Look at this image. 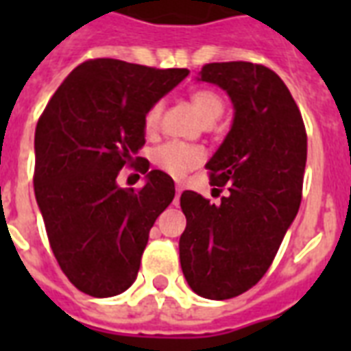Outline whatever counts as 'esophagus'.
<instances>
[{"label": "esophagus", "instance_id": "obj_1", "mask_svg": "<svg viewBox=\"0 0 351 351\" xmlns=\"http://www.w3.org/2000/svg\"><path fill=\"white\" fill-rule=\"evenodd\" d=\"M182 191H184V187L180 186V184H178V186H176V195H175V204H178V200H180V195H182Z\"/></svg>", "mask_w": 351, "mask_h": 351}]
</instances>
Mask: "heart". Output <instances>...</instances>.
Wrapping results in <instances>:
<instances>
[{
    "label": "heart",
    "mask_w": 351,
    "mask_h": 351,
    "mask_svg": "<svg viewBox=\"0 0 351 351\" xmlns=\"http://www.w3.org/2000/svg\"><path fill=\"white\" fill-rule=\"evenodd\" d=\"M191 106L204 123H213L224 112V101L215 90L198 89L191 95ZM162 114V101H154L143 117L145 131H154ZM206 158V151L200 145H191L184 142H167L153 151V164L167 175L180 178L189 171L200 165Z\"/></svg>",
    "instance_id": "obj_1"
}]
</instances>
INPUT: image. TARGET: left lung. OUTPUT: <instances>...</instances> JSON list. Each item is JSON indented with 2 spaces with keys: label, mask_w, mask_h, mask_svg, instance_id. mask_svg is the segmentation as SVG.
I'll list each match as a JSON object with an SVG mask.
<instances>
[{
  "label": "left lung",
  "mask_w": 351,
  "mask_h": 351,
  "mask_svg": "<svg viewBox=\"0 0 351 351\" xmlns=\"http://www.w3.org/2000/svg\"><path fill=\"white\" fill-rule=\"evenodd\" d=\"M200 82L219 85L234 107L231 131L211 156V186L228 187L219 206L184 191L187 226L180 264L204 299H233L269 269L302 198L308 136L293 96L271 69L250 62L208 63Z\"/></svg>",
  "instance_id": "left-lung-1"
}]
</instances>
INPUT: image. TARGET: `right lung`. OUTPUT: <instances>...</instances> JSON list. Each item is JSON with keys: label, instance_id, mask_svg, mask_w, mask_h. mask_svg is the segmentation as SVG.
Returning <instances> with one entry per match:
<instances>
[{"label": "right lung", "instance_id": "1", "mask_svg": "<svg viewBox=\"0 0 351 351\" xmlns=\"http://www.w3.org/2000/svg\"><path fill=\"white\" fill-rule=\"evenodd\" d=\"M187 74L112 58L87 60L38 120L36 202L62 271L90 297H112L134 282L149 231L175 198L173 178L149 171L136 153L145 143L147 109ZM123 165L147 174L146 186H118Z\"/></svg>", "mask_w": 351, "mask_h": 351}]
</instances>
